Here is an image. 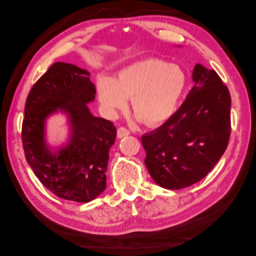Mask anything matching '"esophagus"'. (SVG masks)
Wrapping results in <instances>:
<instances>
[{
	"label": "esophagus",
	"instance_id": "34e87169",
	"mask_svg": "<svg viewBox=\"0 0 256 256\" xmlns=\"http://www.w3.org/2000/svg\"><path fill=\"white\" fill-rule=\"evenodd\" d=\"M128 135H130V130H128L126 127H120L118 129V137L119 138H124Z\"/></svg>",
	"mask_w": 256,
	"mask_h": 256
}]
</instances>
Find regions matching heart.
Instances as JSON below:
<instances>
[{"label":"heart","mask_w":256,"mask_h":256,"mask_svg":"<svg viewBox=\"0 0 256 256\" xmlns=\"http://www.w3.org/2000/svg\"><path fill=\"white\" fill-rule=\"evenodd\" d=\"M187 88V76L179 66L162 60L136 62L121 70L116 80L98 82L100 103L114 113L132 98V111L145 124L154 126L174 114Z\"/></svg>","instance_id":"heart-1"}]
</instances>
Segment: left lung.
<instances>
[{"label":"left lung","instance_id":"left-lung-1","mask_svg":"<svg viewBox=\"0 0 256 256\" xmlns=\"http://www.w3.org/2000/svg\"><path fill=\"white\" fill-rule=\"evenodd\" d=\"M194 87L172 116L142 136L145 166L158 186L182 190L203 179L227 148L230 94L214 70L196 64Z\"/></svg>","mask_w":256,"mask_h":256}]
</instances>
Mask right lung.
Returning a JSON list of instances; mask_svg holds the SVG:
<instances>
[{"instance_id":"obj_1","label":"right lung","mask_w":256,"mask_h":256,"mask_svg":"<svg viewBox=\"0 0 256 256\" xmlns=\"http://www.w3.org/2000/svg\"><path fill=\"white\" fill-rule=\"evenodd\" d=\"M95 94L86 70L56 62L34 84L24 106L22 137L28 164L50 192L72 202H90L106 188L108 150L116 129L90 112L86 103ZM58 110L70 114L73 135L66 148L52 154L44 145V124Z\"/></svg>"}]
</instances>
